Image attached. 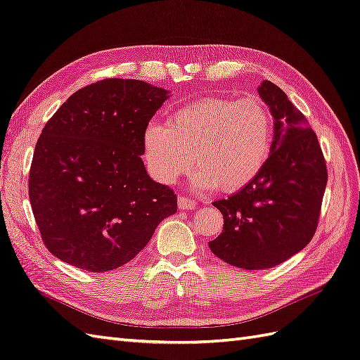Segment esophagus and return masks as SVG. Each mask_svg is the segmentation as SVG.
Masks as SVG:
<instances>
[{"label": "esophagus", "instance_id": "1", "mask_svg": "<svg viewBox=\"0 0 360 360\" xmlns=\"http://www.w3.org/2000/svg\"><path fill=\"white\" fill-rule=\"evenodd\" d=\"M179 209L180 210H193L197 207V201L195 200H191L186 197H179Z\"/></svg>", "mask_w": 360, "mask_h": 360}]
</instances>
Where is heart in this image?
<instances>
[{
	"instance_id": "heart-1",
	"label": "heart",
	"mask_w": 360,
	"mask_h": 360,
	"mask_svg": "<svg viewBox=\"0 0 360 360\" xmlns=\"http://www.w3.org/2000/svg\"><path fill=\"white\" fill-rule=\"evenodd\" d=\"M273 133V113L259 96L204 98L174 112L167 124H148L143 156L162 183L179 179L195 159L193 184L231 192L264 169Z\"/></svg>"
}]
</instances>
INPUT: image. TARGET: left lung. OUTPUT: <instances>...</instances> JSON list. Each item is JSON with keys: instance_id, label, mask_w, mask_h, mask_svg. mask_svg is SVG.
Segmentation results:
<instances>
[{"instance_id": "1", "label": "left lung", "mask_w": 360, "mask_h": 360, "mask_svg": "<svg viewBox=\"0 0 360 360\" xmlns=\"http://www.w3.org/2000/svg\"><path fill=\"white\" fill-rule=\"evenodd\" d=\"M274 118L264 169L229 198L213 202L224 218L209 242L213 255L244 269H266L288 260L314 238L327 184V167L315 131L278 86L257 89Z\"/></svg>"}]
</instances>
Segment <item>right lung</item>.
I'll use <instances>...</instances> for the list:
<instances>
[{
	"label": "right lung",
	"instance_id": "obj_1",
	"mask_svg": "<svg viewBox=\"0 0 360 360\" xmlns=\"http://www.w3.org/2000/svg\"><path fill=\"white\" fill-rule=\"evenodd\" d=\"M168 91L108 79L77 91L39 136L28 179L36 224L51 255L91 273L130 262L177 195L143 167V131Z\"/></svg>",
	"mask_w": 360,
	"mask_h": 360
}]
</instances>
